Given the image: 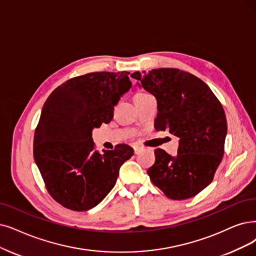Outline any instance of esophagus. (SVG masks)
Wrapping results in <instances>:
<instances>
[{
	"label": "esophagus",
	"mask_w": 256,
	"mask_h": 256,
	"mask_svg": "<svg viewBox=\"0 0 256 256\" xmlns=\"http://www.w3.org/2000/svg\"><path fill=\"white\" fill-rule=\"evenodd\" d=\"M144 150H145V148L142 147V146H140V145H136L134 146V153H136V154H138L140 152L144 151Z\"/></svg>",
	"instance_id": "34e87169"
}]
</instances>
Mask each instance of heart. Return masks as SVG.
Masks as SVG:
<instances>
[{"mask_svg": "<svg viewBox=\"0 0 256 256\" xmlns=\"http://www.w3.org/2000/svg\"><path fill=\"white\" fill-rule=\"evenodd\" d=\"M140 94H142V92H140Z\"/></svg>", "mask_w": 256, "mask_h": 256, "instance_id": "b5f03b06", "label": "heart"}]
</instances>
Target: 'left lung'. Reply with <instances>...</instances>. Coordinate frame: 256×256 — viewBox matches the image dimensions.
I'll return each instance as SVG.
<instances>
[{
    "mask_svg": "<svg viewBox=\"0 0 256 256\" xmlns=\"http://www.w3.org/2000/svg\"><path fill=\"white\" fill-rule=\"evenodd\" d=\"M158 102L156 130L180 138L178 154L156 149L147 173L171 200L193 198L212 182L224 156L227 120L209 86L186 71L158 68L132 74Z\"/></svg>",
    "mask_w": 256,
    "mask_h": 256,
    "instance_id": "obj_1",
    "label": "left lung"
}]
</instances>
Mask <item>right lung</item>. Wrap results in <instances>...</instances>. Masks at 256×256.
Segmentation results:
<instances>
[{
  "label": "right lung",
  "instance_id": "right-lung-1",
  "mask_svg": "<svg viewBox=\"0 0 256 256\" xmlns=\"http://www.w3.org/2000/svg\"><path fill=\"white\" fill-rule=\"evenodd\" d=\"M129 72H91L66 80L46 100L36 128L34 158L47 191L65 208L96 207L114 187L120 166L134 156L116 145L100 153L92 129L114 118L131 87Z\"/></svg>",
  "mask_w": 256,
  "mask_h": 256
}]
</instances>
